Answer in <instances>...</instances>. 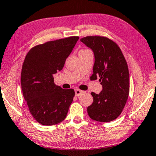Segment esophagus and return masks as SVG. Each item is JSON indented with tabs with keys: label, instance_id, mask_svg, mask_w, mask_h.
<instances>
[{
	"label": "esophagus",
	"instance_id": "34e87169",
	"mask_svg": "<svg viewBox=\"0 0 156 156\" xmlns=\"http://www.w3.org/2000/svg\"><path fill=\"white\" fill-rule=\"evenodd\" d=\"M84 91H83L81 90H79V89H76L75 90V94H76V96H79L81 95L82 94H83Z\"/></svg>",
	"mask_w": 156,
	"mask_h": 156
}]
</instances>
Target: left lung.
Returning a JSON list of instances; mask_svg holds the SVG:
<instances>
[{"mask_svg":"<svg viewBox=\"0 0 156 156\" xmlns=\"http://www.w3.org/2000/svg\"><path fill=\"white\" fill-rule=\"evenodd\" d=\"M93 51L94 65L90 79L102 85L99 94L92 92L94 101L88 106L90 119L101 122L114 120L121 114L129 92V75L127 62L118 45L104 37L89 36L80 39Z\"/></svg>","mask_w":156,"mask_h":156,"instance_id":"obj_1","label":"left lung"}]
</instances>
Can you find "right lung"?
Wrapping results in <instances>:
<instances>
[{
    "instance_id": "obj_1",
    "label": "right lung",
    "mask_w": 156,
    "mask_h": 156,
    "mask_svg": "<svg viewBox=\"0 0 156 156\" xmlns=\"http://www.w3.org/2000/svg\"><path fill=\"white\" fill-rule=\"evenodd\" d=\"M78 37H70L31 48L26 56L21 74L23 98L30 113L43 125H54L66 119L75 96L73 89H62L53 75L63 68Z\"/></svg>"
}]
</instances>
